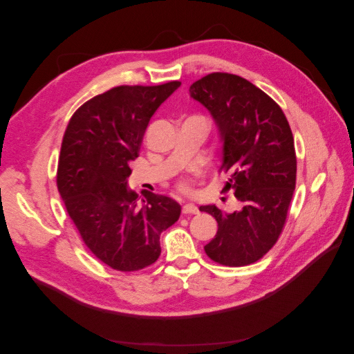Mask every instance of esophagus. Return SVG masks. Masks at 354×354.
Here are the masks:
<instances>
[{"mask_svg": "<svg viewBox=\"0 0 354 354\" xmlns=\"http://www.w3.org/2000/svg\"><path fill=\"white\" fill-rule=\"evenodd\" d=\"M199 208L195 205V203H185L183 205V214H198Z\"/></svg>", "mask_w": 354, "mask_h": 354, "instance_id": "esophagus-1", "label": "esophagus"}]
</instances>
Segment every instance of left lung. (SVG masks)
<instances>
[{"label": "left lung", "mask_w": 354, "mask_h": 354, "mask_svg": "<svg viewBox=\"0 0 354 354\" xmlns=\"http://www.w3.org/2000/svg\"><path fill=\"white\" fill-rule=\"evenodd\" d=\"M205 108L221 143L224 189L239 208L221 211L201 205L218 230L203 246L216 263L239 267L255 263L276 243L295 189L294 137L282 109L269 95L238 75L209 73L189 88Z\"/></svg>", "instance_id": "obj_1"}]
</instances>
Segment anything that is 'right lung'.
<instances>
[{
  "instance_id": "1",
  "label": "right lung",
  "mask_w": 354,
  "mask_h": 354,
  "mask_svg": "<svg viewBox=\"0 0 354 354\" xmlns=\"http://www.w3.org/2000/svg\"><path fill=\"white\" fill-rule=\"evenodd\" d=\"M180 85H121L95 95L72 115L63 136L59 194L87 248L115 270L155 263L160 233L180 217L174 199L147 192L140 205L128 189L149 121Z\"/></svg>"
}]
</instances>
